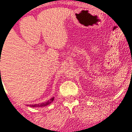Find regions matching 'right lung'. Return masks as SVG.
<instances>
[{
	"instance_id": "right-lung-1",
	"label": "right lung",
	"mask_w": 132,
	"mask_h": 132,
	"mask_svg": "<svg viewBox=\"0 0 132 132\" xmlns=\"http://www.w3.org/2000/svg\"><path fill=\"white\" fill-rule=\"evenodd\" d=\"M53 101H54V97L51 98L50 99V100H48V101L45 102V103H39V104L29 105V106L31 107V108H41V107H45V106H47V105H48L51 104V103Z\"/></svg>"
}]
</instances>
